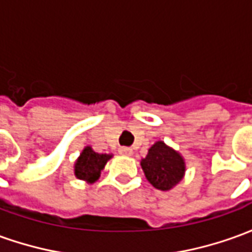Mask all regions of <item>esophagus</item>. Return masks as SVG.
Wrapping results in <instances>:
<instances>
[{
  "label": "esophagus",
  "instance_id": "esophagus-1",
  "mask_svg": "<svg viewBox=\"0 0 252 252\" xmlns=\"http://www.w3.org/2000/svg\"><path fill=\"white\" fill-rule=\"evenodd\" d=\"M119 151H120V154H123V156H132L133 154V151L129 147H121Z\"/></svg>",
  "mask_w": 252,
  "mask_h": 252
}]
</instances>
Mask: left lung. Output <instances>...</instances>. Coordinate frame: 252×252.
<instances>
[{
	"label": "left lung",
	"mask_w": 252,
	"mask_h": 252,
	"mask_svg": "<svg viewBox=\"0 0 252 252\" xmlns=\"http://www.w3.org/2000/svg\"><path fill=\"white\" fill-rule=\"evenodd\" d=\"M140 166L147 181L161 191H170L186 175L184 157L163 140H157L151 146L147 156L142 158Z\"/></svg>",
	"instance_id": "left-lung-1"
}]
</instances>
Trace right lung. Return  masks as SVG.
Segmentation results:
<instances>
[{
    "label": "right lung",
    "mask_w": 252,
    "mask_h": 252,
    "mask_svg": "<svg viewBox=\"0 0 252 252\" xmlns=\"http://www.w3.org/2000/svg\"><path fill=\"white\" fill-rule=\"evenodd\" d=\"M112 157L113 154H99L93 150L91 146H86L75 161L73 173L79 180L93 184L101 177V172Z\"/></svg>",
    "instance_id": "right-lung-1"
}]
</instances>
